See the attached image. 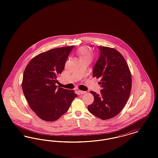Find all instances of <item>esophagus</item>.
I'll use <instances>...</instances> for the list:
<instances>
[{"label": "esophagus", "mask_w": 158, "mask_h": 158, "mask_svg": "<svg viewBox=\"0 0 158 158\" xmlns=\"http://www.w3.org/2000/svg\"><path fill=\"white\" fill-rule=\"evenodd\" d=\"M79 93H80L81 94H82V95H83V94H86V91H83V90H79Z\"/></svg>", "instance_id": "1"}]
</instances>
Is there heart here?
Wrapping results in <instances>:
<instances>
[{
	"label": "heart",
	"instance_id": "obj_1",
	"mask_svg": "<svg viewBox=\"0 0 158 158\" xmlns=\"http://www.w3.org/2000/svg\"><path fill=\"white\" fill-rule=\"evenodd\" d=\"M77 54L79 56V58L80 60L81 59H90L92 60L93 56L91 53L90 50L87 47H81L80 48L77 52Z\"/></svg>",
	"mask_w": 158,
	"mask_h": 158
}]
</instances>
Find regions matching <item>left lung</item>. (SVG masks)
<instances>
[{
  "instance_id": "left-lung-1",
  "label": "left lung",
  "mask_w": 158,
  "mask_h": 158,
  "mask_svg": "<svg viewBox=\"0 0 158 158\" xmlns=\"http://www.w3.org/2000/svg\"><path fill=\"white\" fill-rule=\"evenodd\" d=\"M100 56L93 69V77L100 79L101 94L90 93L94 101L89 111L102 120L115 117L124 107L131 89V76L127 62L117 50L99 46Z\"/></svg>"
}]
</instances>
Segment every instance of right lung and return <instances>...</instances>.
<instances>
[{
  "label": "right lung",
  "mask_w": 158,
  "mask_h": 158,
  "mask_svg": "<svg viewBox=\"0 0 158 158\" xmlns=\"http://www.w3.org/2000/svg\"><path fill=\"white\" fill-rule=\"evenodd\" d=\"M73 47H60L40 53L24 70L23 92L31 110L43 120H57L77 97L74 90L57 88L56 85Z\"/></svg>",
  "instance_id": "1"
}]
</instances>
